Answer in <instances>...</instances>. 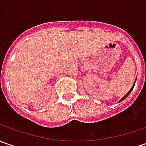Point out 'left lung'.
Listing matches in <instances>:
<instances>
[{"label": "left lung", "mask_w": 146, "mask_h": 146, "mask_svg": "<svg viewBox=\"0 0 146 146\" xmlns=\"http://www.w3.org/2000/svg\"><path fill=\"white\" fill-rule=\"evenodd\" d=\"M136 80H137V79L135 80V82H134V84H133V85H132V87L131 88V89H130V90H129V91L127 92V94H126V95H125V96H123V98H121L120 100L119 101V102H122V101H123V100H124V99H125V98H126L127 97V96H128V95H129V94L131 93V92H132V89H133V88H134V86H135V83H136Z\"/></svg>", "instance_id": "8db88e82"}]
</instances>
